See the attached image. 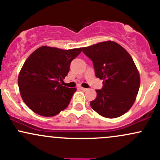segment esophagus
I'll list each match as a JSON object with an SVG mask.
<instances>
[{
    "instance_id": "esophagus-1",
    "label": "esophagus",
    "mask_w": 160,
    "mask_h": 160,
    "mask_svg": "<svg viewBox=\"0 0 160 160\" xmlns=\"http://www.w3.org/2000/svg\"><path fill=\"white\" fill-rule=\"evenodd\" d=\"M80 89H82V90H83V91H87V89L83 88V87H80Z\"/></svg>"
}]
</instances>
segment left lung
Masks as SVG:
<instances>
[{"label":"left lung","instance_id":"left-lung-1","mask_svg":"<svg viewBox=\"0 0 160 160\" xmlns=\"http://www.w3.org/2000/svg\"><path fill=\"white\" fill-rule=\"evenodd\" d=\"M93 63L96 77L103 80L102 89H96V99L90 102L94 111L107 118L126 113L134 103L140 78L134 60L127 51L113 41H106L83 48Z\"/></svg>","mask_w":160,"mask_h":160}]
</instances>
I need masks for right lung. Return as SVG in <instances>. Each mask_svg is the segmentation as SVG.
<instances>
[{"label":"right lung","mask_w":160,"mask_h":160,"mask_svg":"<svg viewBox=\"0 0 160 160\" xmlns=\"http://www.w3.org/2000/svg\"><path fill=\"white\" fill-rule=\"evenodd\" d=\"M82 48L63 49L41 46L26 59L18 76L20 92L25 104L35 113L52 117L69 105L76 88L60 83Z\"/></svg>","instance_id":"add662e5"}]
</instances>
